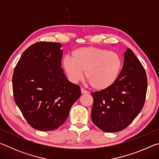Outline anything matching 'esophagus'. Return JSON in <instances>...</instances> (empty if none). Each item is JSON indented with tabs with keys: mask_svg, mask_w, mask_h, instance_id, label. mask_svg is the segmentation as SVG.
I'll use <instances>...</instances> for the list:
<instances>
[{
	"mask_svg": "<svg viewBox=\"0 0 159 159\" xmlns=\"http://www.w3.org/2000/svg\"><path fill=\"white\" fill-rule=\"evenodd\" d=\"M80 90H81V93L82 94H87V93H88V91L86 90L85 89H84V88H80Z\"/></svg>",
	"mask_w": 159,
	"mask_h": 159,
	"instance_id": "34e87169",
	"label": "esophagus"
}]
</instances>
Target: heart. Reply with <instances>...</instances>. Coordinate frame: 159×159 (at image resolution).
Masks as SVG:
<instances>
[{"label": "heart", "instance_id": "heart-1", "mask_svg": "<svg viewBox=\"0 0 159 159\" xmlns=\"http://www.w3.org/2000/svg\"><path fill=\"white\" fill-rule=\"evenodd\" d=\"M122 60L117 53L95 47L74 50L71 58L65 57L62 66L70 81L76 83L85 76L94 89L102 90L116 81L122 69Z\"/></svg>", "mask_w": 159, "mask_h": 159}]
</instances>
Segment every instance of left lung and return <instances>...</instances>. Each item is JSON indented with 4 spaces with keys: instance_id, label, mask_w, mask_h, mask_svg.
Listing matches in <instances>:
<instances>
[{
    "instance_id": "8db88e82",
    "label": "left lung",
    "mask_w": 159,
    "mask_h": 159,
    "mask_svg": "<svg viewBox=\"0 0 159 159\" xmlns=\"http://www.w3.org/2000/svg\"><path fill=\"white\" fill-rule=\"evenodd\" d=\"M147 90L144 67L133 51L127 48L123 68L114 84L106 90L91 93L94 124L106 133L125 129L143 108Z\"/></svg>"
}]
</instances>
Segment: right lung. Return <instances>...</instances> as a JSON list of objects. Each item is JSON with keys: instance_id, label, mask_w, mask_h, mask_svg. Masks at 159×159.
<instances>
[{"instance_id": "obj_1", "label": "right lung", "mask_w": 159, "mask_h": 159, "mask_svg": "<svg viewBox=\"0 0 159 159\" xmlns=\"http://www.w3.org/2000/svg\"><path fill=\"white\" fill-rule=\"evenodd\" d=\"M61 48L59 43H36L23 52L14 70L15 103L29 124L39 130L62 125L80 96L79 86L63 73Z\"/></svg>"}]
</instances>
